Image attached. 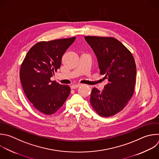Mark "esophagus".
I'll use <instances>...</instances> for the list:
<instances>
[{"label":"esophagus","instance_id":"esophagus-1","mask_svg":"<svg viewBox=\"0 0 159 159\" xmlns=\"http://www.w3.org/2000/svg\"><path fill=\"white\" fill-rule=\"evenodd\" d=\"M82 85V84H74V85H72V89H77V88H78V87H79L80 86H81Z\"/></svg>","mask_w":159,"mask_h":159}]
</instances>
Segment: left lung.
<instances>
[{
    "label": "left lung",
    "instance_id": "obj_1",
    "mask_svg": "<svg viewBox=\"0 0 159 159\" xmlns=\"http://www.w3.org/2000/svg\"><path fill=\"white\" fill-rule=\"evenodd\" d=\"M84 38L97 57L100 74L108 80L102 91L92 89L90 102L100 116H114L125 107L134 94L137 73L134 57L115 38Z\"/></svg>",
    "mask_w": 159,
    "mask_h": 159
}]
</instances>
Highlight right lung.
<instances>
[{
    "label": "right lung",
    "mask_w": 159,
    "mask_h": 159,
    "mask_svg": "<svg viewBox=\"0 0 159 159\" xmlns=\"http://www.w3.org/2000/svg\"><path fill=\"white\" fill-rule=\"evenodd\" d=\"M75 38L38 42L28 51L21 65L23 90L34 107L44 114L56 113L70 94L69 85L52 81L50 77L60 68L63 55Z\"/></svg>",
    "instance_id": "add662e5"
}]
</instances>
